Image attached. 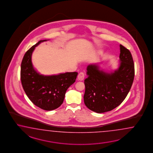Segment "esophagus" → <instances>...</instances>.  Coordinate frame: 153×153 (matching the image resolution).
I'll return each mask as SVG.
<instances>
[{
    "label": "esophagus",
    "instance_id": "obj_1",
    "mask_svg": "<svg viewBox=\"0 0 153 153\" xmlns=\"http://www.w3.org/2000/svg\"><path fill=\"white\" fill-rule=\"evenodd\" d=\"M85 78V74L83 72H80L78 76H77V79L79 81H83V79Z\"/></svg>",
    "mask_w": 153,
    "mask_h": 153
}]
</instances>
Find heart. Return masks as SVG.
<instances>
[{
	"instance_id": "obj_1",
	"label": "heart",
	"mask_w": 153,
	"mask_h": 153,
	"mask_svg": "<svg viewBox=\"0 0 153 153\" xmlns=\"http://www.w3.org/2000/svg\"><path fill=\"white\" fill-rule=\"evenodd\" d=\"M96 53L97 54H102V51L101 50H100V49H97V50H96Z\"/></svg>"
}]
</instances>
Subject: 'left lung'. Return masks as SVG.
Listing matches in <instances>:
<instances>
[{"label": "left lung", "instance_id": "left-lung-1", "mask_svg": "<svg viewBox=\"0 0 153 153\" xmlns=\"http://www.w3.org/2000/svg\"><path fill=\"white\" fill-rule=\"evenodd\" d=\"M117 68L106 71L100 68L102 63L87 67L85 79V105L92 111H110L120 105L128 94L134 79V63L129 50L120 45Z\"/></svg>", "mask_w": 153, "mask_h": 153}]
</instances>
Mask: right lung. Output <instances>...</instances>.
Wrapping results in <instances>:
<instances>
[{"label": "right lung", "instance_id": "right-lung-1", "mask_svg": "<svg viewBox=\"0 0 153 153\" xmlns=\"http://www.w3.org/2000/svg\"><path fill=\"white\" fill-rule=\"evenodd\" d=\"M41 40L25 53L21 63L22 85L26 95L36 106L47 111L53 110L62 105L68 87L75 82L78 73L66 72L43 75L33 67L32 55L35 48L43 42Z\"/></svg>", "mask_w": 153, "mask_h": 153}]
</instances>
